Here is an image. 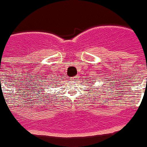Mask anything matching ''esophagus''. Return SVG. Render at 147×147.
Listing matches in <instances>:
<instances>
[{"label":"esophagus","instance_id":"1","mask_svg":"<svg viewBox=\"0 0 147 147\" xmlns=\"http://www.w3.org/2000/svg\"><path fill=\"white\" fill-rule=\"evenodd\" d=\"M78 77H76V76H74V77L71 78V81H76L78 79Z\"/></svg>","mask_w":147,"mask_h":147}]
</instances>
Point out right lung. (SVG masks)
<instances>
[{"label":"right lung","instance_id":"add662e5","mask_svg":"<svg viewBox=\"0 0 147 147\" xmlns=\"http://www.w3.org/2000/svg\"><path fill=\"white\" fill-rule=\"evenodd\" d=\"M43 84H42V85ZM40 86H41V85H40ZM49 86H51V85H49Z\"/></svg>","mask_w":147,"mask_h":147}]
</instances>
